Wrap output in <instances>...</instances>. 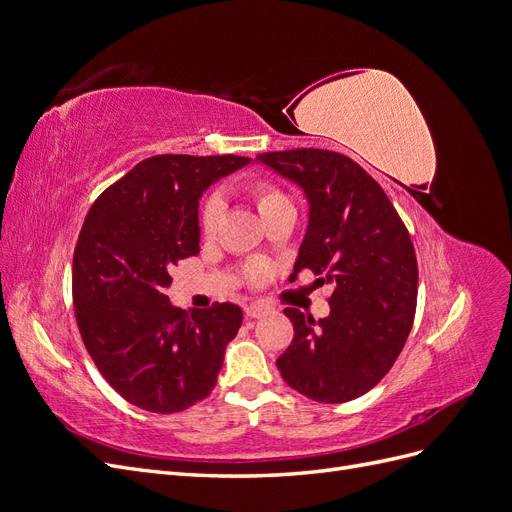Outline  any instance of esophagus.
Instances as JSON below:
<instances>
[{"mask_svg": "<svg viewBox=\"0 0 512 512\" xmlns=\"http://www.w3.org/2000/svg\"><path fill=\"white\" fill-rule=\"evenodd\" d=\"M271 312H273V307L269 303H262V301L245 305V316L247 318H262V316H267Z\"/></svg>", "mask_w": 512, "mask_h": 512, "instance_id": "esophagus-1", "label": "esophagus"}]
</instances>
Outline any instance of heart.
Returning <instances> with one entry per match:
<instances>
[{
  "label": "heart",
  "instance_id": "heart-1",
  "mask_svg": "<svg viewBox=\"0 0 512 512\" xmlns=\"http://www.w3.org/2000/svg\"><path fill=\"white\" fill-rule=\"evenodd\" d=\"M245 188H247V194L252 196L254 205L260 211V215L269 211V209H273V207H277V205L290 203V198L280 188H277L275 183H271L267 179H260V177L250 179V181H247ZM222 213H224V205H222V200L218 196H211L209 200H205L203 207H200L198 224H200V232H203L205 237L215 235V230H218L220 220H222ZM271 275H273V269L262 260H254L245 267V277L252 286L267 284L271 280Z\"/></svg>",
  "mask_w": 512,
  "mask_h": 512
}]
</instances>
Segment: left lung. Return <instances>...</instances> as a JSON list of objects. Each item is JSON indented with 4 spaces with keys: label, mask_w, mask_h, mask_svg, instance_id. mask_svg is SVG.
<instances>
[{
    "label": "left lung",
    "mask_w": 512,
    "mask_h": 512,
    "mask_svg": "<svg viewBox=\"0 0 512 512\" xmlns=\"http://www.w3.org/2000/svg\"><path fill=\"white\" fill-rule=\"evenodd\" d=\"M258 160L299 183L309 200L290 280L307 269L318 286L333 288L327 318L284 309L294 337L277 369L301 395L344 404L389 374L410 335L418 292L410 232L380 183L344 153L303 147Z\"/></svg>",
    "instance_id": "8db88e82"
}]
</instances>
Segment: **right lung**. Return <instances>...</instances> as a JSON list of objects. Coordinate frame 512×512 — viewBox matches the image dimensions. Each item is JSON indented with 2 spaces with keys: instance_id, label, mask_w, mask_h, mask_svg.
I'll list each match as a JSON object with an SVG mask.
<instances>
[{
  "instance_id": "obj_1",
  "label": "right lung",
  "mask_w": 512,
  "mask_h": 512,
  "mask_svg": "<svg viewBox=\"0 0 512 512\" xmlns=\"http://www.w3.org/2000/svg\"><path fill=\"white\" fill-rule=\"evenodd\" d=\"M250 158L166 153L138 162L91 205L72 260V303L83 344L132 406L175 414L203 401L237 335L239 305L183 312L170 271L200 252L198 198Z\"/></svg>"
}]
</instances>
